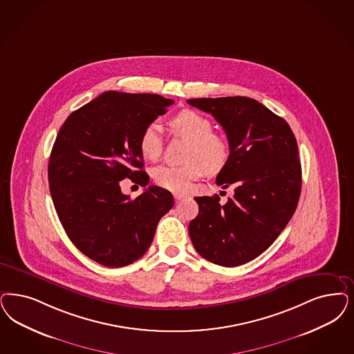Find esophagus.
Segmentation results:
<instances>
[{
	"mask_svg": "<svg viewBox=\"0 0 354 354\" xmlns=\"http://www.w3.org/2000/svg\"><path fill=\"white\" fill-rule=\"evenodd\" d=\"M174 197H175V200H176V201H180V200H183L185 196L182 195V194H174Z\"/></svg>",
	"mask_w": 354,
	"mask_h": 354,
	"instance_id": "34e87169",
	"label": "esophagus"
}]
</instances>
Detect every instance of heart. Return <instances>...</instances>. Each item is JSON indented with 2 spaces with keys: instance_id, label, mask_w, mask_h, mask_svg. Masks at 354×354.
Masks as SVG:
<instances>
[{
  "instance_id": "heart-1",
  "label": "heart",
  "mask_w": 354,
  "mask_h": 354,
  "mask_svg": "<svg viewBox=\"0 0 354 354\" xmlns=\"http://www.w3.org/2000/svg\"><path fill=\"white\" fill-rule=\"evenodd\" d=\"M172 127L191 141L187 149V165L159 166L153 171V179L159 187L174 194H183L192 182L204 172L217 174L227 163L230 147L227 140L214 133L213 122L207 116L192 110H184L172 119ZM138 149L144 158L157 160L162 153V127L158 122L147 124L138 140Z\"/></svg>"
}]
</instances>
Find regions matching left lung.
Segmentation results:
<instances>
[{
    "label": "left lung",
    "mask_w": 354,
    "mask_h": 354,
    "mask_svg": "<svg viewBox=\"0 0 354 354\" xmlns=\"http://www.w3.org/2000/svg\"><path fill=\"white\" fill-rule=\"evenodd\" d=\"M212 113L225 129L230 157L217 175L234 196L195 197L198 214L188 232L196 251L222 267H238L263 254L297 209L302 171L292 128L255 99L197 97L187 100Z\"/></svg>",
    "instance_id": "obj_1"
}]
</instances>
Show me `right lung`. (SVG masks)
<instances>
[{
    "label": "right lung",
    "mask_w": 354,
    "mask_h": 354,
    "mask_svg": "<svg viewBox=\"0 0 354 354\" xmlns=\"http://www.w3.org/2000/svg\"><path fill=\"white\" fill-rule=\"evenodd\" d=\"M171 104L157 94L107 91L72 112L56 137L48 163L53 205L74 245L104 267L142 257L174 205L170 191L157 185L134 200L120 189L125 178L149 183L138 140Z\"/></svg>",
    "instance_id": "1"
}]
</instances>
